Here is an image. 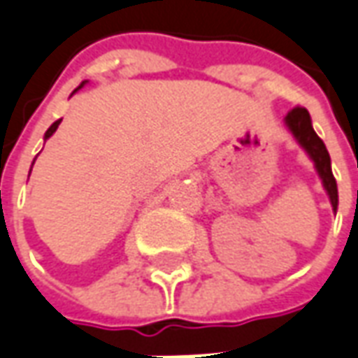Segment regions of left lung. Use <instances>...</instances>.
Listing matches in <instances>:
<instances>
[{
  "instance_id": "left-lung-1",
  "label": "left lung",
  "mask_w": 358,
  "mask_h": 358,
  "mask_svg": "<svg viewBox=\"0 0 358 358\" xmlns=\"http://www.w3.org/2000/svg\"><path fill=\"white\" fill-rule=\"evenodd\" d=\"M284 123L290 131L296 143L300 145L306 155L310 157V160L313 162V169L317 172V176L322 180L323 189L327 192L329 196V201H331L333 211L337 213V206H339V194H337V182L333 178L331 172V159H329V152L323 145V141L317 137V133L313 131L312 127V117L308 113L306 108H294L284 117Z\"/></svg>"
}]
</instances>
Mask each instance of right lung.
I'll list each match as a JSON object with an SVG mask.
<instances>
[{"instance_id":"add662e5","label":"right lung","mask_w":358,"mask_h":358,"mask_svg":"<svg viewBox=\"0 0 358 358\" xmlns=\"http://www.w3.org/2000/svg\"><path fill=\"white\" fill-rule=\"evenodd\" d=\"M86 84H87V82H82V84H80V86H78L76 90H74V92H72V96H74V94H76L78 90H82V87L86 86ZM60 121H62V119H58V121H55V123H52V125H50V127L46 129V133H45V141H46V138H50V137H52V135H55V131H57L58 125H60ZM33 164H35V162H33ZM31 169H33V166H31Z\"/></svg>"}]
</instances>
